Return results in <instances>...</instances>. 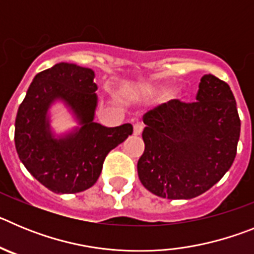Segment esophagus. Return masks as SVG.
<instances>
[{
  "label": "esophagus",
  "mask_w": 254,
  "mask_h": 254,
  "mask_svg": "<svg viewBox=\"0 0 254 254\" xmlns=\"http://www.w3.org/2000/svg\"><path fill=\"white\" fill-rule=\"evenodd\" d=\"M142 129H143V126L141 125V123H134L133 125V134H136V136H140L141 133H142Z\"/></svg>",
  "instance_id": "esophagus-1"
}]
</instances>
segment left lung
<instances>
[{
  "label": "left lung",
  "mask_w": 254,
  "mask_h": 254,
  "mask_svg": "<svg viewBox=\"0 0 254 254\" xmlns=\"http://www.w3.org/2000/svg\"><path fill=\"white\" fill-rule=\"evenodd\" d=\"M196 100L173 99L143 116L145 151L137 163L138 178L163 198L205 193L237 155L241 120L230 86L214 75L202 76Z\"/></svg>",
  "instance_id": "left-lung-1"
}]
</instances>
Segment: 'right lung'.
Listing matches in <instances>:
<instances>
[{"label": "right lung", "mask_w": 254, "mask_h": 254, "mask_svg": "<svg viewBox=\"0 0 254 254\" xmlns=\"http://www.w3.org/2000/svg\"><path fill=\"white\" fill-rule=\"evenodd\" d=\"M93 69L57 64L37 73L20 104L15 121V146L31 176L55 193H77L95 185L108 152L133 132L129 123L104 127L94 122L96 84ZM64 100L82 127L55 139L46 113Z\"/></svg>", "instance_id": "right-lung-1"}]
</instances>
